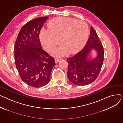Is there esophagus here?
Returning a JSON list of instances; mask_svg holds the SVG:
<instances>
[{
    "label": "esophagus",
    "mask_w": 123,
    "mask_h": 123,
    "mask_svg": "<svg viewBox=\"0 0 123 123\" xmlns=\"http://www.w3.org/2000/svg\"><path fill=\"white\" fill-rule=\"evenodd\" d=\"M62 60V59H61V58H60V59H59V58H56V59H55V62L56 63H58L60 61H61Z\"/></svg>",
    "instance_id": "obj_1"
}]
</instances>
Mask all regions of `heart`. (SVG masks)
<instances>
[{"instance_id": "heart-1", "label": "heart", "mask_w": 123, "mask_h": 123, "mask_svg": "<svg viewBox=\"0 0 123 123\" xmlns=\"http://www.w3.org/2000/svg\"><path fill=\"white\" fill-rule=\"evenodd\" d=\"M88 33L87 24L83 21L60 17L52 20L49 29H42L40 39L45 48L50 51L60 42L62 44L54 52L55 56H63L69 51L75 52L82 46Z\"/></svg>"}]
</instances>
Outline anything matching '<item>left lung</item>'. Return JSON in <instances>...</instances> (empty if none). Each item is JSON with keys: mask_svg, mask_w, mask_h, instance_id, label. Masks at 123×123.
Instances as JSON below:
<instances>
[{"mask_svg": "<svg viewBox=\"0 0 123 123\" xmlns=\"http://www.w3.org/2000/svg\"><path fill=\"white\" fill-rule=\"evenodd\" d=\"M93 48L97 52V56L89 60L88 55ZM104 61V49L98 36L92 26L89 37L84 48L74 55L67 59L68 69V77L74 85H86L97 78Z\"/></svg>", "mask_w": 123, "mask_h": 123, "instance_id": "1", "label": "left lung"}]
</instances>
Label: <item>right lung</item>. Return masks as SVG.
Masks as SVG:
<instances>
[{
  "label": "right lung",
  "instance_id": "add662e5",
  "mask_svg": "<svg viewBox=\"0 0 123 123\" xmlns=\"http://www.w3.org/2000/svg\"><path fill=\"white\" fill-rule=\"evenodd\" d=\"M48 17H38L25 24L18 35L14 46V60L22 80L39 88L50 81L55 66L54 57L41 48L39 34Z\"/></svg>",
  "mask_w": 123,
  "mask_h": 123
}]
</instances>
